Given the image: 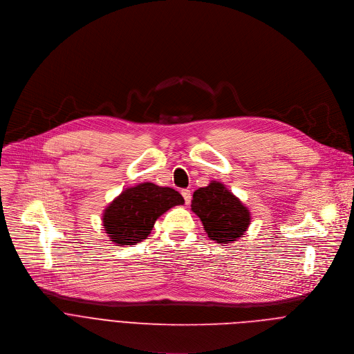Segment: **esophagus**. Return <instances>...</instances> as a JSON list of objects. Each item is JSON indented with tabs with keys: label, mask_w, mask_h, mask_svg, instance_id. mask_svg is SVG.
<instances>
[{
	"label": "esophagus",
	"mask_w": 354,
	"mask_h": 354,
	"mask_svg": "<svg viewBox=\"0 0 354 354\" xmlns=\"http://www.w3.org/2000/svg\"><path fill=\"white\" fill-rule=\"evenodd\" d=\"M181 195L184 196L185 203L189 205V203H191V191H189V189H183V191H181Z\"/></svg>",
	"instance_id": "esophagus-1"
}]
</instances>
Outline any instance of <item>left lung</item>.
<instances>
[{
	"mask_svg": "<svg viewBox=\"0 0 354 354\" xmlns=\"http://www.w3.org/2000/svg\"><path fill=\"white\" fill-rule=\"evenodd\" d=\"M191 210L201 219L207 237L219 244L243 237L251 225L248 207L219 181H210L194 192Z\"/></svg>",
	"mask_w": 354,
	"mask_h": 354,
	"instance_id": "left-lung-1",
	"label": "left lung"
}]
</instances>
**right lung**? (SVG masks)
<instances>
[{
  "mask_svg": "<svg viewBox=\"0 0 354 354\" xmlns=\"http://www.w3.org/2000/svg\"><path fill=\"white\" fill-rule=\"evenodd\" d=\"M183 203L181 194L170 187L140 183L124 189L104 209L103 227L114 244L135 245L151 234L159 216Z\"/></svg>",
  "mask_w": 354,
  "mask_h": 354,
  "instance_id": "1",
  "label": "right lung"
}]
</instances>
